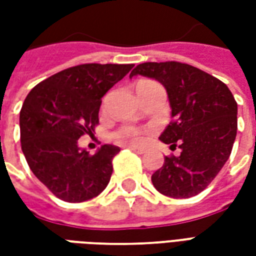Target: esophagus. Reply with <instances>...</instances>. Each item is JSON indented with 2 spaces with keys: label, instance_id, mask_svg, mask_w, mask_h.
<instances>
[{
  "label": "esophagus",
  "instance_id": "obj_1",
  "mask_svg": "<svg viewBox=\"0 0 256 256\" xmlns=\"http://www.w3.org/2000/svg\"><path fill=\"white\" fill-rule=\"evenodd\" d=\"M128 148L134 150V152H137V154H144L145 152L144 148H140V146H136V145H128Z\"/></svg>",
  "mask_w": 256,
  "mask_h": 256
}]
</instances>
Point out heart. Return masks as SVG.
Masks as SVG:
<instances>
[{
	"mask_svg": "<svg viewBox=\"0 0 256 256\" xmlns=\"http://www.w3.org/2000/svg\"><path fill=\"white\" fill-rule=\"evenodd\" d=\"M141 82H150V80H141ZM140 82V84H141ZM114 138L118 141H123V142H133V144H140L144 140V130L137 128V126H122V128L116 130L114 136Z\"/></svg>",
	"mask_w": 256,
	"mask_h": 256,
	"instance_id": "b5f03b06",
	"label": "heart"
}]
</instances>
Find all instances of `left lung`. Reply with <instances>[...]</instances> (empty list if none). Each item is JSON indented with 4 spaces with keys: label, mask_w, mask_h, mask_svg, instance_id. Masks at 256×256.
<instances>
[{
    "label": "left lung",
    "mask_w": 256,
    "mask_h": 256,
    "mask_svg": "<svg viewBox=\"0 0 256 256\" xmlns=\"http://www.w3.org/2000/svg\"><path fill=\"white\" fill-rule=\"evenodd\" d=\"M134 75L159 80L167 90L172 119L159 137L178 156L164 158L152 174L158 192L176 198L208 186L230 156L237 133V102L222 80L180 62L142 63Z\"/></svg>",
    "instance_id": "8db88e82"
}]
</instances>
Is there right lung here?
I'll return each instance as SVG.
<instances>
[{"label":"right lung","mask_w":256,"mask_h":256,"mask_svg":"<svg viewBox=\"0 0 256 256\" xmlns=\"http://www.w3.org/2000/svg\"><path fill=\"white\" fill-rule=\"evenodd\" d=\"M133 64H79L49 76L26 97L20 111V141L31 172L56 198L80 203L98 196L110 182L112 159L106 144L94 155L78 148L98 124L101 97Z\"/></svg>","instance_id":"obj_1"}]
</instances>
